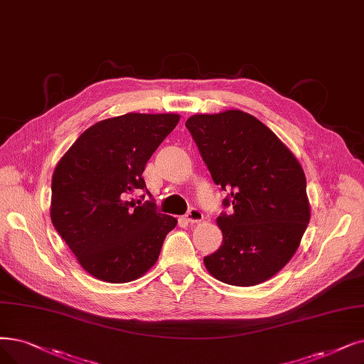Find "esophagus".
Wrapping results in <instances>:
<instances>
[{"label": "esophagus", "instance_id": "34e87169", "mask_svg": "<svg viewBox=\"0 0 364 364\" xmlns=\"http://www.w3.org/2000/svg\"><path fill=\"white\" fill-rule=\"evenodd\" d=\"M185 220L190 223V224H194V223H200L203 220V212L197 208H191L190 210L186 212L185 215Z\"/></svg>", "mask_w": 364, "mask_h": 364}]
</instances>
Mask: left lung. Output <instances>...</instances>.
Listing matches in <instances>:
<instances>
[{
  "instance_id": "1",
  "label": "left lung",
  "mask_w": 364,
  "mask_h": 364,
  "mask_svg": "<svg viewBox=\"0 0 364 364\" xmlns=\"http://www.w3.org/2000/svg\"><path fill=\"white\" fill-rule=\"evenodd\" d=\"M213 182L227 191L218 216L223 245L205 257L218 281L251 287L270 279L297 251L311 218L296 156L263 122L240 110L185 122Z\"/></svg>"
}]
</instances>
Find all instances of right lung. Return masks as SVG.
<instances>
[{"instance_id": "1", "label": "right lung", "mask_w": 364, "mask_h": 364, "mask_svg": "<svg viewBox=\"0 0 364 364\" xmlns=\"http://www.w3.org/2000/svg\"><path fill=\"white\" fill-rule=\"evenodd\" d=\"M178 122L174 113H127L100 121L58 163L50 220L94 278L112 284L140 278L156 263L166 236L176 227L178 221L159 213L154 200L136 206L128 196L149 194L141 173Z\"/></svg>"}]
</instances>
